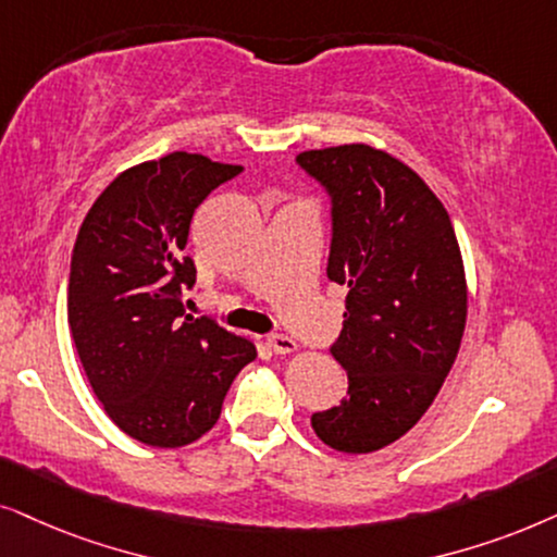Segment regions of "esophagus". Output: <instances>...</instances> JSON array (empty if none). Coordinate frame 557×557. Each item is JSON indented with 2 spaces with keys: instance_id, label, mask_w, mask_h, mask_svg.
<instances>
[{
  "instance_id": "esophagus-1",
  "label": "esophagus",
  "mask_w": 557,
  "mask_h": 557,
  "mask_svg": "<svg viewBox=\"0 0 557 557\" xmlns=\"http://www.w3.org/2000/svg\"><path fill=\"white\" fill-rule=\"evenodd\" d=\"M267 344H270V348L274 354H293V351H298V344H295V341L290 338V336H270L267 338Z\"/></svg>"
}]
</instances>
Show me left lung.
<instances>
[{
	"mask_svg": "<svg viewBox=\"0 0 557 557\" xmlns=\"http://www.w3.org/2000/svg\"><path fill=\"white\" fill-rule=\"evenodd\" d=\"M298 165L329 190V277L348 287L331 346L348 397L310 425L341 454H372L425 414L454 367L469 310L461 249L438 196L389 152L338 145Z\"/></svg>",
	"mask_w": 557,
	"mask_h": 557,
	"instance_id": "left-lung-1",
	"label": "left lung"
}]
</instances>
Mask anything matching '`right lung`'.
Instances as JSON below:
<instances>
[{
    "instance_id": "add662e5",
    "label": "right lung",
    "mask_w": 557,
    "mask_h": 557,
    "mask_svg": "<svg viewBox=\"0 0 557 557\" xmlns=\"http://www.w3.org/2000/svg\"><path fill=\"white\" fill-rule=\"evenodd\" d=\"M242 173L173 152L124 170L96 198L71 257L69 325L103 410L145 446L181 448L216 425L251 341L185 315L193 211Z\"/></svg>"
}]
</instances>
